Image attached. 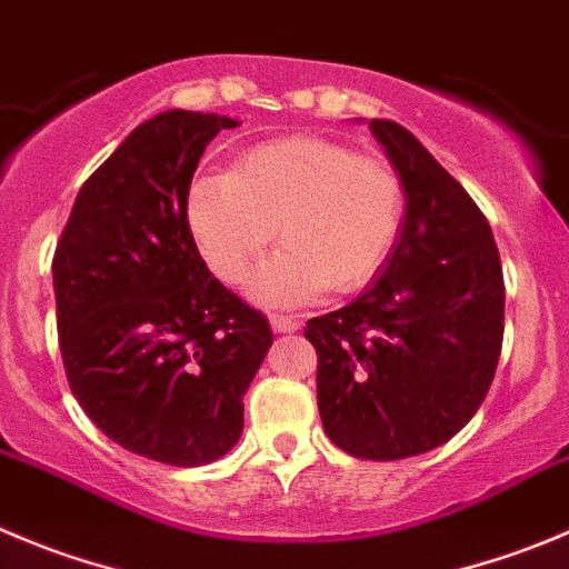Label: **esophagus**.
I'll return each instance as SVG.
<instances>
[{
  "instance_id": "obj_1",
  "label": "esophagus",
  "mask_w": 569,
  "mask_h": 569,
  "mask_svg": "<svg viewBox=\"0 0 569 569\" xmlns=\"http://www.w3.org/2000/svg\"><path fill=\"white\" fill-rule=\"evenodd\" d=\"M270 327L273 332H296L301 327V321L296 316H281V312H270Z\"/></svg>"
}]
</instances>
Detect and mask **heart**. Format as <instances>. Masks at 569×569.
<instances>
[{
	"instance_id": "1",
	"label": "heart",
	"mask_w": 569,
	"mask_h": 569,
	"mask_svg": "<svg viewBox=\"0 0 569 569\" xmlns=\"http://www.w3.org/2000/svg\"><path fill=\"white\" fill-rule=\"evenodd\" d=\"M405 187L391 161L318 137L253 144L231 172L194 178L187 226L214 276L240 284L273 234L284 242L251 281L268 305L349 293L399 240Z\"/></svg>"
}]
</instances>
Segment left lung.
<instances>
[{"instance_id": "obj_1", "label": "left lung", "mask_w": 569, "mask_h": 569, "mask_svg": "<svg viewBox=\"0 0 569 569\" xmlns=\"http://www.w3.org/2000/svg\"><path fill=\"white\" fill-rule=\"evenodd\" d=\"M405 187L399 240L369 290L307 321L329 441L399 461L450 441L483 405L502 349L506 284L489 220L425 144L371 119Z\"/></svg>"}]
</instances>
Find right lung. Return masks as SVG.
I'll list each match as a JSON object with an SVG mask.
<instances>
[{
  "label": "right lung",
  "mask_w": 569,
  "mask_h": 569,
  "mask_svg": "<svg viewBox=\"0 0 569 569\" xmlns=\"http://www.w3.org/2000/svg\"><path fill=\"white\" fill-rule=\"evenodd\" d=\"M237 126L181 108L142 122L83 183L52 259L74 399L119 447L170 467H203L240 441L242 397L273 343L187 226L200 156Z\"/></svg>",
  "instance_id": "add662e5"
}]
</instances>
